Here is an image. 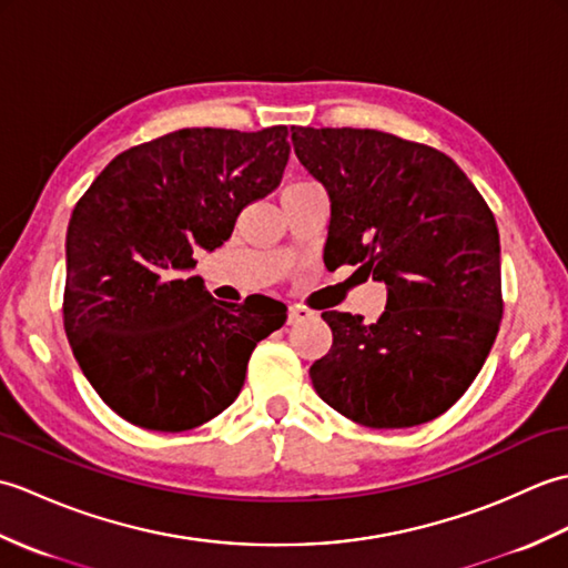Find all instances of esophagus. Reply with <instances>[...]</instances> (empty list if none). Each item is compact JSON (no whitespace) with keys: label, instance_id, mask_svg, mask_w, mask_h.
<instances>
[{"label":"esophagus","instance_id":"34e87169","mask_svg":"<svg viewBox=\"0 0 568 568\" xmlns=\"http://www.w3.org/2000/svg\"><path fill=\"white\" fill-rule=\"evenodd\" d=\"M307 317H312V312L303 305H291V310H287V324H300Z\"/></svg>","mask_w":568,"mask_h":568}]
</instances>
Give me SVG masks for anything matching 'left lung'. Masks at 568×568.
Returning a JSON list of instances; mask_svg holds the SVG:
<instances>
[{"label":"left lung","mask_w":568,"mask_h":568,"mask_svg":"<svg viewBox=\"0 0 568 568\" xmlns=\"http://www.w3.org/2000/svg\"><path fill=\"white\" fill-rule=\"evenodd\" d=\"M293 146L329 195L324 263H361L388 291L373 324L322 312L334 342L312 364V385L364 427L439 417L484 368L500 327L496 216L449 155L422 143L293 126Z\"/></svg>","instance_id":"left-lung-1"}]
</instances>
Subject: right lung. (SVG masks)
<instances>
[{
    "label": "right lung",
    "instance_id": "obj_1",
    "mask_svg": "<svg viewBox=\"0 0 568 568\" xmlns=\"http://www.w3.org/2000/svg\"><path fill=\"white\" fill-rule=\"evenodd\" d=\"M287 126L180 129L119 153L72 210L65 334L84 378L119 417L185 432L236 400L251 352L285 305L214 300L195 248L232 236L246 204L281 185Z\"/></svg>",
    "mask_w": 568,
    "mask_h": 568
}]
</instances>
